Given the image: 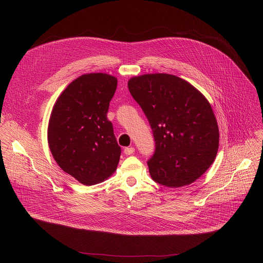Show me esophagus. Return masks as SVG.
<instances>
[{"label": "esophagus", "instance_id": "obj_1", "mask_svg": "<svg viewBox=\"0 0 263 263\" xmlns=\"http://www.w3.org/2000/svg\"><path fill=\"white\" fill-rule=\"evenodd\" d=\"M134 148L133 147H126L124 148V150H123V153L126 154L127 156H130V155H132V154H134Z\"/></svg>", "mask_w": 263, "mask_h": 263}]
</instances>
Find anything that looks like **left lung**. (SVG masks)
<instances>
[{"label":"left lung","instance_id":"1","mask_svg":"<svg viewBox=\"0 0 263 263\" xmlns=\"http://www.w3.org/2000/svg\"><path fill=\"white\" fill-rule=\"evenodd\" d=\"M129 90L153 129L156 150L147 162L154 180L168 187L194 182L214 162L217 121L205 97L167 73L131 78Z\"/></svg>","mask_w":263,"mask_h":263}]
</instances>
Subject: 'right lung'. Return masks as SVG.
<instances>
[{"instance_id":"obj_1","label":"right lung","mask_w":263,"mask_h":263,"mask_svg":"<svg viewBox=\"0 0 263 263\" xmlns=\"http://www.w3.org/2000/svg\"><path fill=\"white\" fill-rule=\"evenodd\" d=\"M117 79L106 73L83 74L55 102L48 143L59 166L85 185L104 181L116 171L121 149L107 117Z\"/></svg>"}]
</instances>
